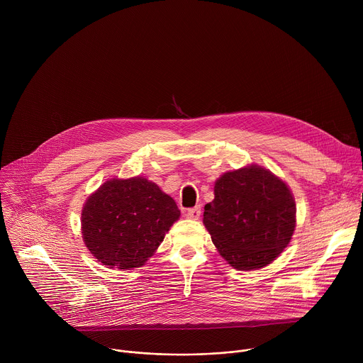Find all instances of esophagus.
I'll return each instance as SVG.
<instances>
[{
	"label": "esophagus",
	"instance_id": "esophagus-1",
	"mask_svg": "<svg viewBox=\"0 0 363 363\" xmlns=\"http://www.w3.org/2000/svg\"><path fill=\"white\" fill-rule=\"evenodd\" d=\"M186 217L191 220H198L201 217V206H194V208H189L186 211Z\"/></svg>",
	"mask_w": 363,
	"mask_h": 363
}]
</instances>
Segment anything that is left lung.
Instances as JSON below:
<instances>
[{"instance_id": "left-lung-1", "label": "left lung", "mask_w": 363, "mask_h": 363, "mask_svg": "<svg viewBox=\"0 0 363 363\" xmlns=\"http://www.w3.org/2000/svg\"><path fill=\"white\" fill-rule=\"evenodd\" d=\"M203 206V225L220 254L237 270L270 264L296 228L294 196L284 181L258 165L228 171Z\"/></svg>"}]
</instances>
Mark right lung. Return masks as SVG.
<instances>
[{"label": "right lung", "mask_w": 363, "mask_h": 363, "mask_svg": "<svg viewBox=\"0 0 363 363\" xmlns=\"http://www.w3.org/2000/svg\"><path fill=\"white\" fill-rule=\"evenodd\" d=\"M181 211L157 184L142 177L109 179L83 205L82 235L103 266L142 267Z\"/></svg>", "instance_id": "obj_1"}]
</instances>
